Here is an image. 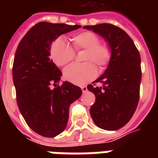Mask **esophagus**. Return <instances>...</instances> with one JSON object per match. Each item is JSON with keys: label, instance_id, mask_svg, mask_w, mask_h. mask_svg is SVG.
Instances as JSON below:
<instances>
[{"label": "esophagus", "instance_id": "34e87169", "mask_svg": "<svg viewBox=\"0 0 158 158\" xmlns=\"http://www.w3.org/2000/svg\"><path fill=\"white\" fill-rule=\"evenodd\" d=\"M81 89H82L83 93L86 92V91L88 90V89H87V87H86V86H82V87H81Z\"/></svg>", "mask_w": 158, "mask_h": 158}]
</instances>
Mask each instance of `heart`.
<instances>
[{"label": "heart", "mask_w": 158, "mask_h": 158, "mask_svg": "<svg viewBox=\"0 0 158 158\" xmlns=\"http://www.w3.org/2000/svg\"><path fill=\"white\" fill-rule=\"evenodd\" d=\"M73 48L62 38L52 42L50 48V56L56 64L65 66L72 61L75 52L85 50L84 63H73L64 69L63 75L68 81L82 85L95 79L97 71L94 63L103 69L109 64L112 58V50L106 42L100 41L99 36L90 31L79 33L71 36Z\"/></svg>", "instance_id": "b5f03b06"}]
</instances>
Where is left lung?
Returning a JSON list of instances; mask_svg holds the SVG:
<instances>
[{
	"label": "left lung",
	"mask_w": 158,
	"mask_h": 158,
	"mask_svg": "<svg viewBox=\"0 0 158 158\" xmlns=\"http://www.w3.org/2000/svg\"><path fill=\"white\" fill-rule=\"evenodd\" d=\"M106 40L112 58L106 71L87 89L96 96L90 116L99 128L117 130L129 122L139 102L141 80L140 56L132 39L119 27L110 23L84 26Z\"/></svg>",
	"instance_id": "left-lung-1"
}]
</instances>
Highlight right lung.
<instances>
[{
	"label": "right lung",
	"instance_id": "add662e5",
	"mask_svg": "<svg viewBox=\"0 0 158 158\" xmlns=\"http://www.w3.org/2000/svg\"><path fill=\"white\" fill-rule=\"evenodd\" d=\"M80 27L38 23L23 36L16 51L12 79L19 111L29 128L44 137H55L66 129L69 106L82 94L72 83L57 85L62 73L49 58L50 45L61 35Z\"/></svg>",
	"mask_w": 158,
	"mask_h": 158
}]
</instances>
